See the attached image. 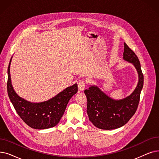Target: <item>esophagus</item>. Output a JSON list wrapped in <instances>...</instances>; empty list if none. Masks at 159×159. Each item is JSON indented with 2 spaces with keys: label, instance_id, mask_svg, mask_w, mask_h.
<instances>
[{
  "label": "esophagus",
  "instance_id": "1",
  "mask_svg": "<svg viewBox=\"0 0 159 159\" xmlns=\"http://www.w3.org/2000/svg\"><path fill=\"white\" fill-rule=\"evenodd\" d=\"M86 86V82L84 80H80L78 82V88L80 91L84 90Z\"/></svg>",
  "mask_w": 159,
  "mask_h": 159
}]
</instances>
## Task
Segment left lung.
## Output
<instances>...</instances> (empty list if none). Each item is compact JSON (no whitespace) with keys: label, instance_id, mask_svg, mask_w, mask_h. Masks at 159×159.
Wrapping results in <instances>:
<instances>
[{"label":"left lung","instance_id":"left-lung-1","mask_svg":"<svg viewBox=\"0 0 159 159\" xmlns=\"http://www.w3.org/2000/svg\"><path fill=\"white\" fill-rule=\"evenodd\" d=\"M123 58L133 64L139 73V83L132 94L123 99L115 101L97 86L89 87L84 92L88 101L89 120L99 129L111 130L123 126L135 114L139 106L143 85V75L139 58L125 43H124Z\"/></svg>","mask_w":159,"mask_h":159}]
</instances>
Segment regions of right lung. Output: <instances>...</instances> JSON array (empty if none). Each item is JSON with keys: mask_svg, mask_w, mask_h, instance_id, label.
<instances>
[{"mask_svg": "<svg viewBox=\"0 0 159 159\" xmlns=\"http://www.w3.org/2000/svg\"><path fill=\"white\" fill-rule=\"evenodd\" d=\"M10 61L8 67L7 91L17 114L26 125L33 129H45L57 125L65 112L68 102L77 92V84L66 88L47 101L30 102L20 98L13 90L10 79Z\"/></svg>", "mask_w": 159, "mask_h": 159, "instance_id": "add662e5", "label": "right lung"}]
</instances>
